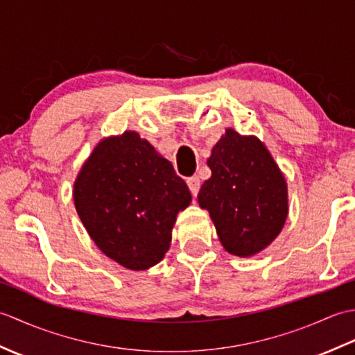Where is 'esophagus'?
Returning a JSON list of instances; mask_svg holds the SVG:
<instances>
[{
	"mask_svg": "<svg viewBox=\"0 0 355 355\" xmlns=\"http://www.w3.org/2000/svg\"><path fill=\"white\" fill-rule=\"evenodd\" d=\"M187 186H189V189H191L193 197H197V193L200 191V178L197 175L187 178Z\"/></svg>",
	"mask_w": 355,
	"mask_h": 355,
	"instance_id": "obj_1",
	"label": "esophagus"
}]
</instances>
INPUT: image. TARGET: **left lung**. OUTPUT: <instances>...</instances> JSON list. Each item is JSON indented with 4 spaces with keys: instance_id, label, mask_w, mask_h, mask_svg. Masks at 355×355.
I'll return each instance as SVG.
<instances>
[{
    "instance_id": "obj_1",
    "label": "left lung",
    "mask_w": 355,
    "mask_h": 355,
    "mask_svg": "<svg viewBox=\"0 0 355 355\" xmlns=\"http://www.w3.org/2000/svg\"><path fill=\"white\" fill-rule=\"evenodd\" d=\"M212 175L198 205L233 256L250 258L277 238L288 216V189L273 155L256 135L227 128L207 158Z\"/></svg>"
}]
</instances>
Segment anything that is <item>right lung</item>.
<instances>
[{
    "label": "right lung",
    "instance_id": "obj_1",
    "mask_svg": "<svg viewBox=\"0 0 355 355\" xmlns=\"http://www.w3.org/2000/svg\"><path fill=\"white\" fill-rule=\"evenodd\" d=\"M73 200L99 250L141 271L164 258L192 195L169 160L139 132L125 131L94 146L74 180Z\"/></svg>",
    "mask_w": 355,
    "mask_h": 355
}]
</instances>
